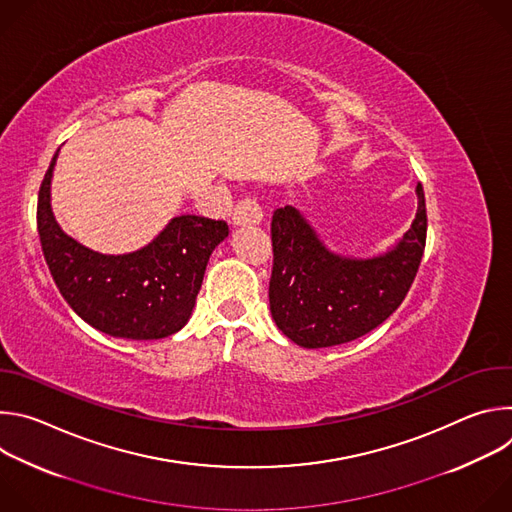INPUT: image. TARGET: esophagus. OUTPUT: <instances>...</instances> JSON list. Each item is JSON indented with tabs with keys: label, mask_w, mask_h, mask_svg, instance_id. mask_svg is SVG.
Wrapping results in <instances>:
<instances>
[{
	"label": "esophagus",
	"mask_w": 512,
	"mask_h": 512,
	"mask_svg": "<svg viewBox=\"0 0 512 512\" xmlns=\"http://www.w3.org/2000/svg\"><path fill=\"white\" fill-rule=\"evenodd\" d=\"M263 221V212H261V206L251 200V198H245V200H239L235 210H233V225L235 227H245V225H259Z\"/></svg>",
	"instance_id": "1"
}]
</instances>
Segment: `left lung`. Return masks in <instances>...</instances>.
<instances>
[{"mask_svg":"<svg viewBox=\"0 0 512 512\" xmlns=\"http://www.w3.org/2000/svg\"><path fill=\"white\" fill-rule=\"evenodd\" d=\"M415 194L417 212L409 231L375 257L330 251L294 206L273 212L269 310L289 340L304 348L344 344L375 330L401 306L425 249L421 184Z\"/></svg>","mask_w":512,"mask_h":512,"instance_id":"8db88e82","label":"left lung"}]
</instances>
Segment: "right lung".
I'll return each instance as SVG.
<instances>
[{
	"label": "right lung",
	"mask_w": 512,
	"mask_h": 512,
	"mask_svg": "<svg viewBox=\"0 0 512 512\" xmlns=\"http://www.w3.org/2000/svg\"><path fill=\"white\" fill-rule=\"evenodd\" d=\"M58 152L38 194V235L66 304L87 324L115 338L158 340L182 330L192 316L212 251L229 237L227 223L180 214L137 251H93L66 235L52 212L50 186Z\"/></svg>",
	"instance_id": "right-lung-1"
}]
</instances>
